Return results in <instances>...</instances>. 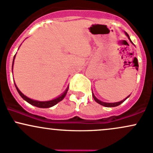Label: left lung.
I'll return each mask as SVG.
<instances>
[{"instance_id":"8db88e82","label":"left lung","mask_w":153,"mask_h":153,"mask_svg":"<svg viewBox=\"0 0 153 153\" xmlns=\"http://www.w3.org/2000/svg\"><path fill=\"white\" fill-rule=\"evenodd\" d=\"M125 34H126V36L127 37H128V38L129 39V41H131V43H132V41H131L130 38H129V36L128 35V33H126V32H125ZM92 96H93V97H94V100L95 101L97 102V103L100 104V105H102V106H105V107H117V106H118V105H120V104L123 103V102L124 101H125V100H126L127 99H128V97H130V95L128 96V97H127L126 98H125V99H124L123 100H122V101H120V102H112V103H110V102H102V101H101V100H98V99H97V97H95L93 91H92Z\"/></svg>"}]
</instances>
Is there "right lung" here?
Masks as SVG:
<instances>
[{
  "label": "right lung",
  "mask_w": 153,
  "mask_h": 153,
  "mask_svg": "<svg viewBox=\"0 0 153 153\" xmlns=\"http://www.w3.org/2000/svg\"><path fill=\"white\" fill-rule=\"evenodd\" d=\"M15 56H16V54L14 55V59H13L12 71H13V66H14ZM14 84H15V87H16V90H17L18 93H19V94L21 96V97L23 99V100H25V101H26L27 102H28V103L30 104V105H33V106L40 107V108H48V107H51L54 106V105H56V104H57L58 102H59L60 101H62V100L63 99L65 98V96H66L67 92H68V88H69V86L67 87V88H66V89H65V91H64L61 95L59 96L58 97H56V98L53 99V100H49V101H44V102H43V101H38V100H33V99H30V98H29V97H26V96H25V94H23L22 93L21 91H20V90L19 89V88H18V87L16 86V83H14Z\"/></svg>",
  "instance_id": "add662e5"
}]
</instances>
